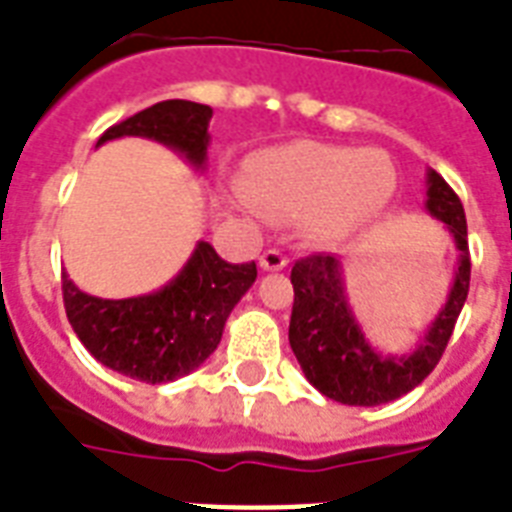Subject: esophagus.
Wrapping results in <instances>:
<instances>
[{
    "label": "esophagus",
    "mask_w": 512,
    "mask_h": 512,
    "mask_svg": "<svg viewBox=\"0 0 512 512\" xmlns=\"http://www.w3.org/2000/svg\"><path fill=\"white\" fill-rule=\"evenodd\" d=\"M287 263V255L279 252V249H265L263 255H260V268H263V271H284Z\"/></svg>",
    "instance_id": "obj_1"
}]
</instances>
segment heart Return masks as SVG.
<instances>
[{"instance_id": "1", "label": "heart", "mask_w": 512, "mask_h": 512, "mask_svg": "<svg viewBox=\"0 0 512 512\" xmlns=\"http://www.w3.org/2000/svg\"><path fill=\"white\" fill-rule=\"evenodd\" d=\"M396 191V167L385 151H358L297 140L249 159V193L273 215H308L324 244L372 225Z\"/></svg>"}]
</instances>
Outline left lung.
Listing matches in <instances>:
<instances>
[{
	"label": "left lung",
	"mask_w": 512,
	"mask_h": 512,
	"mask_svg": "<svg viewBox=\"0 0 512 512\" xmlns=\"http://www.w3.org/2000/svg\"><path fill=\"white\" fill-rule=\"evenodd\" d=\"M425 207L452 233L460 263L446 305L409 356H382L366 342L345 297L342 268L335 255H311L292 265L289 279L295 287V305L289 319V345L308 382L332 401L348 406L396 401L417 388L444 356L470 289L468 223L460 196L436 170H428Z\"/></svg>",
	"instance_id": "1"
}]
</instances>
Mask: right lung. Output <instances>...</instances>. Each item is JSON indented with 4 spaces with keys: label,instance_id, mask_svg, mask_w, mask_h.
Listing matches in <instances>:
<instances>
[{
    "label": "right lung",
    "instance_id": "right-lung-1",
    "mask_svg": "<svg viewBox=\"0 0 512 512\" xmlns=\"http://www.w3.org/2000/svg\"><path fill=\"white\" fill-rule=\"evenodd\" d=\"M212 108L191 100H162L108 127L100 143L124 135L175 148L201 170L207 162ZM257 279V265L225 263L212 244L199 241L183 271L154 295L103 300L76 287L63 273V305L82 345L100 364L132 380L172 382L193 372L223 337L225 321Z\"/></svg>",
    "mask_w": 512,
    "mask_h": 512
}]
</instances>
